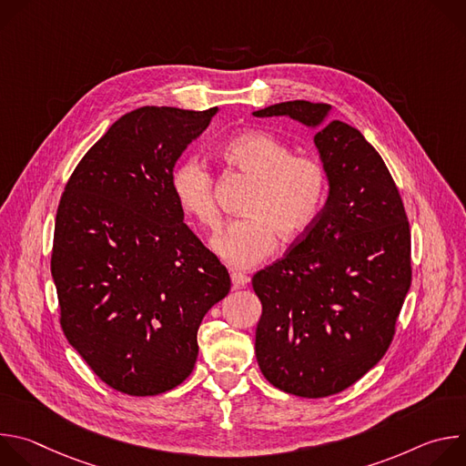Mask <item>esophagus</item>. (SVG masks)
<instances>
[{
    "label": "esophagus",
    "instance_id": "obj_1",
    "mask_svg": "<svg viewBox=\"0 0 466 466\" xmlns=\"http://www.w3.org/2000/svg\"><path fill=\"white\" fill-rule=\"evenodd\" d=\"M230 280H232V288L234 289L247 288V284L250 282V279L245 273H239V271H230Z\"/></svg>",
    "mask_w": 466,
    "mask_h": 466
}]
</instances>
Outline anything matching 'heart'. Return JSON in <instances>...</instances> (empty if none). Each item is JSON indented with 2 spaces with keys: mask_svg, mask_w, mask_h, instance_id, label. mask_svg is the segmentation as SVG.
Masks as SVG:
<instances>
[{
  "mask_svg": "<svg viewBox=\"0 0 466 466\" xmlns=\"http://www.w3.org/2000/svg\"><path fill=\"white\" fill-rule=\"evenodd\" d=\"M223 160L256 178L245 214L212 239L214 252L236 269L268 258L279 238L291 243L319 219L328 197V171L315 157H295L291 146L265 130H245L225 140ZM180 210L198 227L214 230L219 208L212 171L198 158L180 160L169 178Z\"/></svg>",
  "mask_w": 466,
  "mask_h": 466,
  "instance_id": "1",
  "label": "heart"
}]
</instances>
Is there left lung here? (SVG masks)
Wrapping results in <instances>:
<instances>
[{
  "label": "left lung",
  "mask_w": 466,
  "mask_h": 466,
  "mask_svg": "<svg viewBox=\"0 0 466 466\" xmlns=\"http://www.w3.org/2000/svg\"><path fill=\"white\" fill-rule=\"evenodd\" d=\"M326 103L286 101L252 112L315 130L328 198L284 258L252 277L261 302L256 360L284 392H341L387 352L411 286V232L400 193L361 132L329 121Z\"/></svg>",
  "instance_id": "obj_1"
}]
</instances>
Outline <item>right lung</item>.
Returning <instances> with one entry per match:
<instances>
[{
    "instance_id": "obj_1",
    "label": "right lung",
    "mask_w": 466,
    "mask_h": 466,
    "mask_svg": "<svg viewBox=\"0 0 466 466\" xmlns=\"http://www.w3.org/2000/svg\"><path fill=\"white\" fill-rule=\"evenodd\" d=\"M218 106H142L83 157L60 197L51 275L66 339L112 389L155 396L193 370L197 329L230 291L184 223L171 173Z\"/></svg>"
}]
</instances>
